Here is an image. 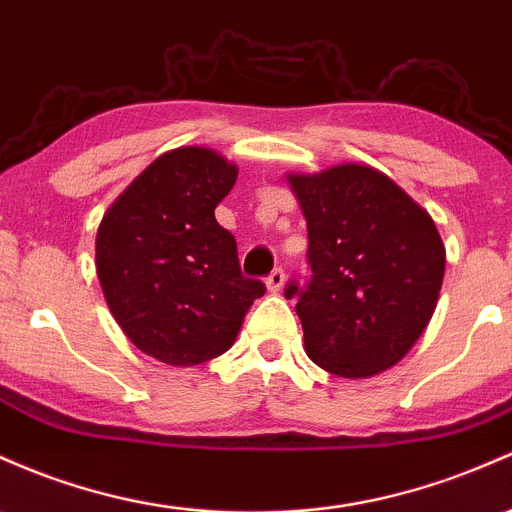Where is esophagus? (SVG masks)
<instances>
[{
  "label": "esophagus",
  "instance_id": "obj_1",
  "mask_svg": "<svg viewBox=\"0 0 512 512\" xmlns=\"http://www.w3.org/2000/svg\"><path fill=\"white\" fill-rule=\"evenodd\" d=\"M282 286H284V272L282 269H274V272L267 277V289L272 291V294H277V291H282Z\"/></svg>",
  "mask_w": 512,
  "mask_h": 512
}]
</instances>
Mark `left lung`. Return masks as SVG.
<instances>
[{"mask_svg":"<svg viewBox=\"0 0 512 512\" xmlns=\"http://www.w3.org/2000/svg\"><path fill=\"white\" fill-rule=\"evenodd\" d=\"M308 226L306 286L299 299L306 355L330 374L367 379L408 355L428 328L445 245L430 213L374 167H330L289 174Z\"/></svg>","mask_w":512,"mask_h":512,"instance_id":"left-lung-1","label":"left lung"}]
</instances>
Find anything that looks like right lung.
I'll return each mask as SVG.
<instances>
[{
	"mask_svg": "<svg viewBox=\"0 0 512 512\" xmlns=\"http://www.w3.org/2000/svg\"><path fill=\"white\" fill-rule=\"evenodd\" d=\"M238 167L216 150L177 148L133 179L97 230V277L111 316L145 355L194 367L230 350L265 284L240 272L216 206Z\"/></svg>",
	"mask_w": 512,
	"mask_h": 512,
	"instance_id": "add662e5",
	"label": "right lung"
}]
</instances>
